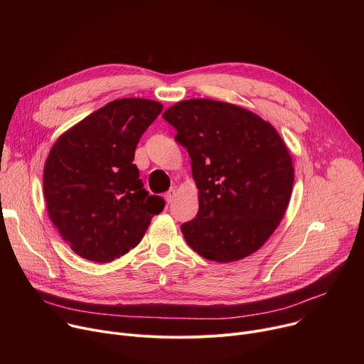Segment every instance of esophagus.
Returning a JSON list of instances; mask_svg holds the SVG:
<instances>
[{
  "label": "esophagus",
  "instance_id": "obj_1",
  "mask_svg": "<svg viewBox=\"0 0 364 364\" xmlns=\"http://www.w3.org/2000/svg\"><path fill=\"white\" fill-rule=\"evenodd\" d=\"M174 197H176V190H170L164 194V200H166L167 204H170L174 200Z\"/></svg>",
  "mask_w": 364,
  "mask_h": 364
}]
</instances>
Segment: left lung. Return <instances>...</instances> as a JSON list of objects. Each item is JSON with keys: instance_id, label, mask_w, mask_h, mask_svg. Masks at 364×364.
<instances>
[{"instance_id": "obj_1", "label": "left lung", "mask_w": 364, "mask_h": 364, "mask_svg": "<svg viewBox=\"0 0 364 364\" xmlns=\"http://www.w3.org/2000/svg\"><path fill=\"white\" fill-rule=\"evenodd\" d=\"M163 118L187 148L198 188L197 216L181 226L188 246L219 264L261 249L289 204L294 166L278 131L233 103L187 99Z\"/></svg>"}]
</instances>
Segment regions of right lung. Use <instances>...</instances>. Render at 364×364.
I'll list each match as a JSON object with an SVG mask.
<instances>
[{"label":"right lung","mask_w":364,"mask_h":364,"mask_svg":"<svg viewBox=\"0 0 364 364\" xmlns=\"http://www.w3.org/2000/svg\"><path fill=\"white\" fill-rule=\"evenodd\" d=\"M163 111L157 100L109 102L51 146L43 171L47 213L70 249L107 264L144 237L164 200L148 196L132 163L145 129Z\"/></svg>","instance_id":"1"}]
</instances>
